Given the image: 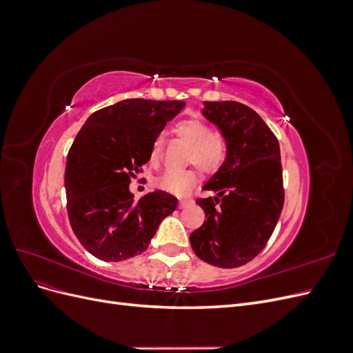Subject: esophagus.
Listing matches in <instances>:
<instances>
[{
  "instance_id": "1",
  "label": "esophagus",
  "mask_w": 353,
  "mask_h": 353,
  "mask_svg": "<svg viewBox=\"0 0 353 353\" xmlns=\"http://www.w3.org/2000/svg\"><path fill=\"white\" fill-rule=\"evenodd\" d=\"M191 203H193V200H191V199H181L179 200V209H183V208L191 205Z\"/></svg>"
}]
</instances>
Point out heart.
<instances>
[{
    "instance_id": "b5f03b06",
    "label": "heart",
    "mask_w": 353,
    "mask_h": 353,
    "mask_svg": "<svg viewBox=\"0 0 353 353\" xmlns=\"http://www.w3.org/2000/svg\"><path fill=\"white\" fill-rule=\"evenodd\" d=\"M174 132L181 141L188 144L185 163H193L206 174L218 172L225 163L228 156L227 140L221 134L213 132L209 123L200 119H185L175 125ZM162 150L163 140L157 137L148 153L150 165H159ZM197 179L196 168H188L184 170H165L154 179V184L170 194L185 196L196 185Z\"/></svg>"
}]
</instances>
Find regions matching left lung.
<instances>
[{"label":"left lung","mask_w":353,"mask_h":353,"mask_svg":"<svg viewBox=\"0 0 353 353\" xmlns=\"http://www.w3.org/2000/svg\"><path fill=\"white\" fill-rule=\"evenodd\" d=\"M205 114L228 144L225 163L197 199L208 219L191 232L194 253L219 268H237L254 259L268 243L284 206L280 144L253 109L239 101H205Z\"/></svg>","instance_id":"left-lung-1"}]
</instances>
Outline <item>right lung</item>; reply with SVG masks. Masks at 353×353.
Masks as SVG:
<instances>
[{"label":"right lung","instance_id":"add662e5","mask_svg":"<svg viewBox=\"0 0 353 353\" xmlns=\"http://www.w3.org/2000/svg\"><path fill=\"white\" fill-rule=\"evenodd\" d=\"M184 101L131 99L94 112L68 153L65 187L70 227L95 258L141 254L178 199L162 190L138 201L131 178L143 172L153 141Z\"/></svg>","mask_w":353,"mask_h":353}]
</instances>
